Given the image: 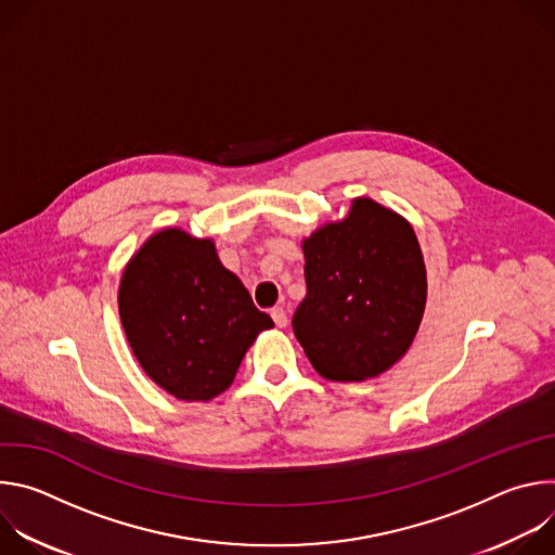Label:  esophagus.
<instances>
[{"label": "esophagus", "instance_id": "esophagus-1", "mask_svg": "<svg viewBox=\"0 0 555 555\" xmlns=\"http://www.w3.org/2000/svg\"><path fill=\"white\" fill-rule=\"evenodd\" d=\"M272 319H274L276 327H285L287 325V311L283 307H274L272 309Z\"/></svg>", "mask_w": 555, "mask_h": 555}]
</instances>
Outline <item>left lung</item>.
<instances>
[{"mask_svg": "<svg viewBox=\"0 0 555 555\" xmlns=\"http://www.w3.org/2000/svg\"><path fill=\"white\" fill-rule=\"evenodd\" d=\"M307 296L294 336L311 366L334 382L377 377L413 345L426 309V266L413 225L356 197L345 219L302 240Z\"/></svg>", "mask_w": 555, "mask_h": 555, "instance_id": "1", "label": "left lung"}]
</instances>
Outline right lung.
Here are the masks:
<instances>
[{
	"mask_svg": "<svg viewBox=\"0 0 555 555\" xmlns=\"http://www.w3.org/2000/svg\"><path fill=\"white\" fill-rule=\"evenodd\" d=\"M118 311L144 373L182 402H210L234 379L257 336L272 330L212 240L163 228L122 270Z\"/></svg>",
	"mask_w": 555,
	"mask_h": 555,
	"instance_id": "right-lung-1",
	"label": "right lung"
}]
</instances>
